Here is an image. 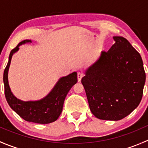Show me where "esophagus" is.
<instances>
[{
	"label": "esophagus",
	"mask_w": 148,
	"mask_h": 148,
	"mask_svg": "<svg viewBox=\"0 0 148 148\" xmlns=\"http://www.w3.org/2000/svg\"><path fill=\"white\" fill-rule=\"evenodd\" d=\"M84 73L82 72V71H79V72L77 73V79H78L79 82L81 81L82 78L84 77Z\"/></svg>",
	"instance_id": "1"
}]
</instances>
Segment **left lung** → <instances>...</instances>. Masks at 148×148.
<instances>
[{
  "label": "left lung",
  "mask_w": 148,
  "mask_h": 148,
  "mask_svg": "<svg viewBox=\"0 0 148 148\" xmlns=\"http://www.w3.org/2000/svg\"><path fill=\"white\" fill-rule=\"evenodd\" d=\"M102 52L99 60L82 79L89 108L98 119L120 120L139 105L145 72L140 53L122 36Z\"/></svg>",
  "instance_id": "8db88e82"
}]
</instances>
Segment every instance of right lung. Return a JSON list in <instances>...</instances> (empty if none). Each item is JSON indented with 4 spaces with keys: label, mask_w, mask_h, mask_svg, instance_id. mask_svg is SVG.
I'll use <instances>...</instances> for the list:
<instances>
[{
    "label": "right lung",
    "mask_w": 148,
    "mask_h": 148,
    "mask_svg": "<svg viewBox=\"0 0 148 148\" xmlns=\"http://www.w3.org/2000/svg\"><path fill=\"white\" fill-rule=\"evenodd\" d=\"M28 42H31V41L24 40L21 41L10 51L8 64L3 73L5 96L10 107L24 120L35 123L49 124L57 120L62 113L66 96L73 85L77 82V74L73 72L61 78L51 92L41 100L23 102L18 99L10 92L8 71L13 53L18 50L19 46Z\"/></svg>",
    "instance_id": "obj_1"
}]
</instances>
